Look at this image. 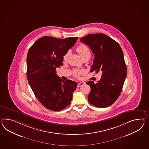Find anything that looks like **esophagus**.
<instances>
[{"label": "esophagus", "mask_w": 149, "mask_h": 149, "mask_svg": "<svg viewBox=\"0 0 149 149\" xmlns=\"http://www.w3.org/2000/svg\"><path fill=\"white\" fill-rule=\"evenodd\" d=\"M84 82H80V83L78 84H77V87L79 88L80 87H81L82 86L84 85Z\"/></svg>", "instance_id": "esophagus-1"}]
</instances>
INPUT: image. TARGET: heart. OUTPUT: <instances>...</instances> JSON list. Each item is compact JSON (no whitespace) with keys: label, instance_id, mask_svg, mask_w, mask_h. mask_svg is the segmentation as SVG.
<instances>
[{"label":"heart","instance_id":"b5f03b06","mask_svg":"<svg viewBox=\"0 0 149 149\" xmlns=\"http://www.w3.org/2000/svg\"><path fill=\"white\" fill-rule=\"evenodd\" d=\"M76 51L79 53V54L81 56L82 58L88 55H91V52L89 51V49L84 44H81L79 46H78L76 48ZM68 55H69V52H67L63 56L64 60H65L67 58L68 56ZM73 73H74V75L76 77H79L80 74L83 73V70H80V69H75L73 71Z\"/></svg>","mask_w":149,"mask_h":149}]
</instances>
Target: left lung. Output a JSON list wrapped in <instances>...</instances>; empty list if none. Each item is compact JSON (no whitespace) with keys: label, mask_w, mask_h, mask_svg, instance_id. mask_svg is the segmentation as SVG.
I'll return each instance as SVG.
<instances>
[{"label":"left lung","mask_w":149,"mask_h":149,"mask_svg":"<svg viewBox=\"0 0 149 149\" xmlns=\"http://www.w3.org/2000/svg\"><path fill=\"white\" fill-rule=\"evenodd\" d=\"M80 41L91 48L95 55L91 72H102L97 84L91 81L86 83L91 88L88 101L98 108L109 107L119 97L127 76L123 51L116 41L102 33L89 34Z\"/></svg>","instance_id":"1"}]
</instances>
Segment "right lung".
I'll return each instance as SVG.
<instances>
[{"instance_id": "add662e5", "label": "right lung", "mask_w": 149, "mask_h": 149, "mask_svg": "<svg viewBox=\"0 0 149 149\" xmlns=\"http://www.w3.org/2000/svg\"><path fill=\"white\" fill-rule=\"evenodd\" d=\"M77 37L61 39L43 36L30 47L27 56V77L39 101L47 109L58 111L70 104L77 84L62 80L56 68L63 65V56Z\"/></svg>"}]
</instances>
